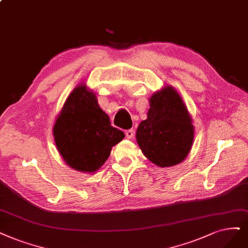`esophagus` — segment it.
<instances>
[{
    "label": "esophagus",
    "mask_w": 248,
    "mask_h": 248,
    "mask_svg": "<svg viewBox=\"0 0 248 248\" xmlns=\"http://www.w3.org/2000/svg\"><path fill=\"white\" fill-rule=\"evenodd\" d=\"M134 135H135V132H134L133 129L125 131V136H126L127 139H133L134 138Z\"/></svg>",
    "instance_id": "1"
}]
</instances>
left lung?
I'll return each mask as SVG.
<instances>
[{"label":"left lung","mask_w":248,"mask_h":248,"mask_svg":"<svg viewBox=\"0 0 248 248\" xmlns=\"http://www.w3.org/2000/svg\"><path fill=\"white\" fill-rule=\"evenodd\" d=\"M149 105L147 118L137 129V143L155 166H176L187 157L194 140L188 108L177 90L169 85L152 94Z\"/></svg>","instance_id":"left-lung-1"}]
</instances>
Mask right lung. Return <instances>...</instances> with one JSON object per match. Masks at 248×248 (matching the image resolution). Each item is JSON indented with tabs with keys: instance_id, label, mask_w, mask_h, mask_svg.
Segmentation results:
<instances>
[{
	"instance_id": "1",
	"label": "right lung",
	"mask_w": 248,
	"mask_h": 248,
	"mask_svg": "<svg viewBox=\"0 0 248 248\" xmlns=\"http://www.w3.org/2000/svg\"><path fill=\"white\" fill-rule=\"evenodd\" d=\"M54 141L62 159L81 172L97 171L113 146L124 138L98 104L96 94L86 84L73 89L53 126Z\"/></svg>"
}]
</instances>
